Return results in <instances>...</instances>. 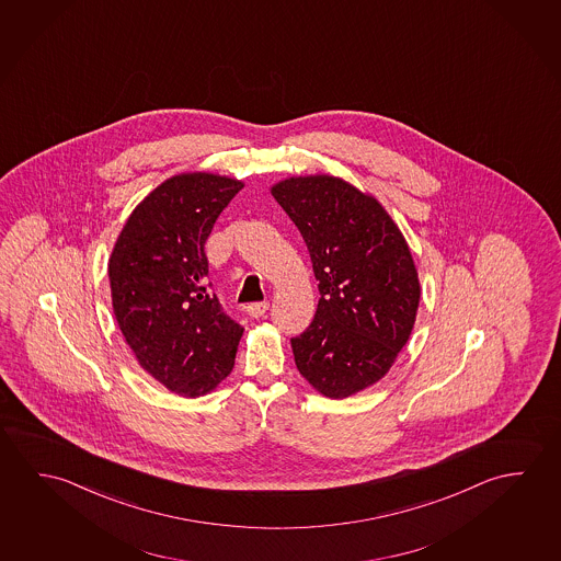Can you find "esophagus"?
<instances>
[{
	"label": "esophagus",
	"mask_w": 561,
	"mask_h": 561,
	"mask_svg": "<svg viewBox=\"0 0 561 561\" xmlns=\"http://www.w3.org/2000/svg\"><path fill=\"white\" fill-rule=\"evenodd\" d=\"M266 310H268V302H253V305H249L248 308H245V312H248L251 318H261Z\"/></svg>",
	"instance_id": "1"
}]
</instances>
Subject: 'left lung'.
Wrapping results in <instances>:
<instances>
[{"label": "left lung", "instance_id": "8db88e82", "mask_svg": "<svg viewBox=\"0 0 561 561\" xmlns=\"http://www.w3.org/2000/svg\"><path fill=\"white\" fill-rule=\"evenodd\" d=\"M305 238L320 280L312 323L290 340L313 389L347 399L389 373L420 302L409 243L387 209L350 182L316 174L271 188Z\"/></svg>", "mask_w": 561, "mask_h": 561}]
</instances>
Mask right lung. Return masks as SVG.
I'll use <instances>...</instances> for the list:
<instances>
[{"label":"right lung","mask_w":561,"mask_h":561,"mask_svg":"<svg viewBox=\"0 0 561 561\" xmlns=\"http://www.w3.org/2000/svg\"><path fill=\"white\" fill-rule=\"evenodd\" d=\"M243 182L184 172L162 182L125 221L110 256L115 320L142 369L196 399L228 377L243 328L209 293L204 253Z\"/></svg>","instance_id":"right-lung-1"}]
</instances>
